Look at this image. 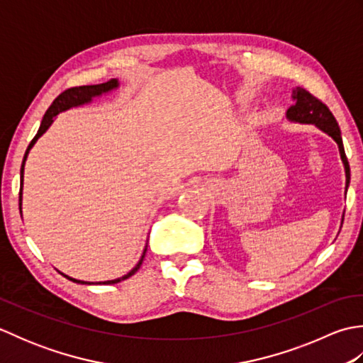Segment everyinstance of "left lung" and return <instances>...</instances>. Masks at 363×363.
<instances>
[{
    "mask_svg": "<svg viewBox=\"0 0 363 363\" xmlns=\"http://www.w3.org/2000/svg\"><path fill=\"white\" fill-rule=\"evenodd\" d=\"M293 101L295 104L289 107L287 111V118L293 123H303V125H315L323 133H326L335 140L338 145V151H340V157L345 167V174H346V189L350 186L351 173H350V164L348 159H346L345 148H343V140H342V133L340 128H338V123L333 112L329 111V107L320 101L318 98H315L312 94H309L306 89L296 87L293 89L291 94ZM343 223V218H342Z\"/></svg>",
    "mask_w": 363,
    "mask_h": 363,
    "instance_id": "8db88e82",
    "label": "left lung"
}]
</instances>
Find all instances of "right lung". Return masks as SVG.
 <instances>
[{
	"mask_svg": "<svg viewBox=\"0 0 363 363\" xmlns=\"http://www.w3.org/2000/svg\"><path fill=\"white\" fill-rule=\"evenodd\" d=\"M117 87H118V79H111V81L103 82V84H96V86H81V87H72V89H68V90L62 91V94H60L56 99H54L52 104L50 106V109L46 111V113L43 115V120H42V123H40V128H38L35 137L33 138V140H30V143H29V146H28V150H26V152H25V157H23L21 172H20V182H21V189H20V203H18V204H20V212H21L23 172H25V162H26V157H28V154H29L30 148H33V146H34V143L38 140V138H40V135H43V134L46 133V129H48V128L51 126V123L54 121V117H56L57 113L67 111V109H72V107H78V106H82V104H87V103H90L91 99H94V98H96V96H101V95H104V94H109V91L115 90ZM145 252H146V246H145V250H143V254H142L140 260H138V264H137L133 269H130V272H129L128 274L118 277V279L104 281V282H98V284H117V282H121V281L128 279V277L133 276V274L137 272V269L140 268L142 262H143V257H145ZM59 273H60V272H59ZM60 274H64V273H60ZM64 276L67 277V279H70V281H73V282H76V284H87V285H91V284H94V282H87V281L74 279V277H70V276H67V274H64Z\"/></svg>",
	"mask_w": 363,
	"mask_h": 363,
	"instance_id": "right-lung-1",
	"label": "right lung"
}]
</instances>
